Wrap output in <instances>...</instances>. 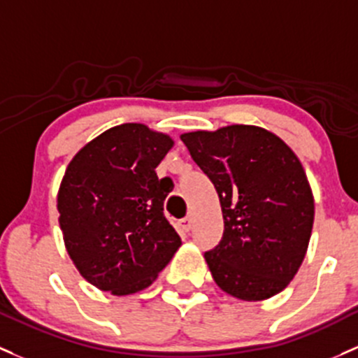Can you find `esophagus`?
I'll use <instances>...</instances> for the list:
<instances>
[{
	"label": "esophagus",
	"mask_w": 358,
	"mask_h": 358,
	"mask_svg": "<svg viewBox=\"0 0 358 358\" xmlns=\"http://www.w3.org/2000/svg\"><path fill=\"white\" fill-rule=\"evenodd\" d=\"M192 223H194V221H192L190 216L189 217H183V220L178 221V227H180V229H183V231H190Z\"/></svg>",
	"instance_id": "esophagus-1"
}]
</instances>
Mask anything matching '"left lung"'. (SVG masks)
<instances>
[{
    "label": "left lung",
    "mask_w": 358,
    "mask_h": 358,
    "mask_svg": "<svg viewBox=\"0 0 358 358\" xmlns=\"http://www.w3.org/2000/svg\"><path fill=\"white\" fill-rule=\"evenodd\" d=\"M180 138L220 195L223 238L204 254L216 285L245 302L278 295L302 266L314 224V195L296 154L254 125Z\"/></svg>",
    "instance_id": "8db88e82"
}]
</instances>
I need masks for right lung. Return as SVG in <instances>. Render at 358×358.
<instances>
[{
  "mask_svg": "<svg viewBox=\"0 0 358 358\" xmlns=\"http://www.w3.org/2000/svg\"><path fill=\"white\" fill-rule=\"evenodd\" d=\"M173 144L142 123H123L85 144L66 168L59 228L75 268L103 292L148 288L182 245L163 213L171 189L156 175Z\"/></svg>",
  "mask_w": 358,
  "mask_h": 358,
  "instance_id": "obj_1",
  "label": "right lung"
}]
</instances>
